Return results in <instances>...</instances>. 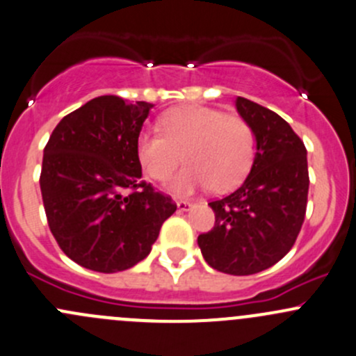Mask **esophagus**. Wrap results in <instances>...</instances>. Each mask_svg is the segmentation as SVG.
Returning a JSON list of instances; mask_svg holds the SVG:
<instances>
[{
  "label": "esophagus",
  "mask_w": 356,
  "mask_h": 356,
  "mask_svg": "<svg viewBox=\"0 0 356 356\" xmlns=\"http://www.w3.org/2000/svg\"><path fill=\"white\" fill-rule=\"evenodd\" d=\"M193 207V203L191 201H188V200H177V208L181 211H186V210H189V208Z\"/></svg>",
  "instance_id": "1"
}]
</instances>
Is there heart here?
<instances>
[{"label": "heart", "instance_id": "b5f03b06", "mask_svg": "<svg viewBox=\"0 0 356 356\" xmlns=\"http://www.w3.org/2000/svg\"><path fill=\"white\" fill-rule=\"evenodd\" d=\"M136 153L143 170L155 181H167L184 155L189 165L170 182L177 195L208 186L225 193L246 177L254 156V134L241 117L207 106H184L168 111L161 129H143Z\"/></svg>", "mask_w": 356, "mask_h": 356}]
</instances>
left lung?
<instances>
[{
	"mask_svg": "<svg viewBox=\"0 0 356 356\" xmlns=\"http://www.w3.org/2000/svg\"><path fill=\"white\" fill-rule=\"evenodd\" d=\"M238 113L257 141L253 165L241 186L208 203L211 231L198 236L204 261L231 275H251L277 264L293 248L308 198L307 148L275 111L238 96Z\"/></svg>",
	"mask_w": 356,
	"mask_h": 356,
	"instance_id": "1",
	"label": "left lung"
}]
</instances>
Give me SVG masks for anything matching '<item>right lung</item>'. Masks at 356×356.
Segmentation results:
<instances>
[{
  "label": "right lung",
  "mask_w": 356,
  "mask_h": 356,
  "mask_svg": "<svg viewBox=\"0 0 356 356\" xmlns=\"http://www.w3.org/2000/svg\"><path fill=\"white\" fill-rule=\"evenodd\" d=\"M152 108L98 96L63 117L44 148L39 184L49 231L89 270L113 274L145 260L177 210L141 181L136 141Z\"/></svg>",
  "instance_id": "1"
}]
</instances>
